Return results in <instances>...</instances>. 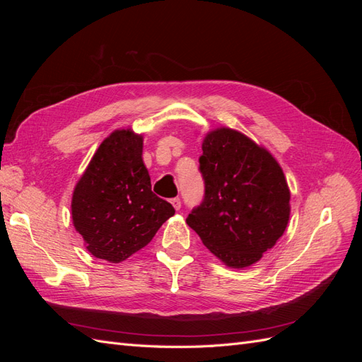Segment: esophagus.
<instances>
[{"mask_svg": "<svg viewBox=\"0 0 362 362\" xmlns=\"http://www.w3.org/2000/svg\"><path fill=\"white\" fill-rule=\"evenodd\" d=\"M170 204L173 205L175 210H180V208H181V199L180 198H172Z\"/></svg>", "mask_w": 362, "mask_h": 362, "instance_id": "esophagus-1", "label": "esophagus"}]
</instances>
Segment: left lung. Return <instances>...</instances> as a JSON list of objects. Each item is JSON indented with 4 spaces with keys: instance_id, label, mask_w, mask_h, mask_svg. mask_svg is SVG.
<instances>
[{
    "instance_id": "obj_1",
    "label": "left lung",
    "mask_w": 362,
    "mask_h": 362,
    "mask_svg": "<svg viewBox=\"0 0 362 362\" xmlns=\"http://www.w3.org/2000/svg\"><path fill=\"white\" fill-rule=\"evenodd\" d=\"M204 199L187 217L202 243L226 266L257 262L284 234L290 190L266 149L238 131H211L202 144Z\"/></svg>"
}]
</instances>
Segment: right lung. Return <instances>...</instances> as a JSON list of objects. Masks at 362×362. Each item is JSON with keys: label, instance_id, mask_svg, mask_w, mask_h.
I'll list each match as a JSON object with an SVG mask.
<instances>
[{"label": "right lung", "instance_id": "add662e5", "mask_svg": "<svg viewBox=\"0 0 362 362\" xmlns=\"http://www.w3.org/2000/svg\"><path fill=\"white\" fill-rule=\"evenodd\" d=\"M144 139L117 129L95 152L72 196V221L96 258L120 262L145 247L175 214L151 190Z\"/></svg>", "mask_w": 362, "mask_h": 362}]
</instances>
